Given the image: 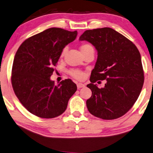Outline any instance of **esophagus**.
Masks as SVG:
<instances>
[{"label": "esophagus", "mask_w": 153, "mask_h": 153, "mask_svg": "<svg viewBox=\"0 0 153 153\" xmlns=\"http://www.w3.org/2000/svg\"><path fill=\"white\" fill-rule=\"evenodd\" d=\"M77 89H80V88H84L85 85L83 84V83H78L77 84Z\"/></svg>", "instance_id": "obj_1"}]
</instances>
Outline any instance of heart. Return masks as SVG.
Here are the masks:
<instances>
[{
    "mask_svg": "<svg viewBox=\"0 0 153 153\" xmlns=\"http://www.w3.org/2000/svg\"><path fill=\"white\" fill-rule=\"evenodd\" d=\"M80 50L82 53H83L89 50H94V48H93V46L90 44L84 43L81 45ZM66 52H67V48H64L61 52L60 56L62 58L65 56ZM69 74H70L71 77H73L74 78L79 79V80L83 79L85 77V73L83 72V71L79 70H70L69 71Z\"/></svg>",
    "mask_w": 153,
    "mask_h": 153,
    "instance_id": "heart-1",
    "label": "heart"
}]
</instances>
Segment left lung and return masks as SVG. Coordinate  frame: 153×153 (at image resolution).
<instances>
[{"instance_id":"obj_1","label":"left lung","mask_w":153,"mask_h":153,"mask_svg":"<svg viewBox=\"0 0 153 153\" xmlns=\"http://www.w3.org/2000/svg\"><path fill=\"white\" fill-rule=\"evenodd\" d=\"M94 45L97 59L87 87L92 91L86 101L91 115L105 120L124 115L138 99L144 83L141 58L132 42L111 28L88 30L79 37ZM106 79L104 88L93 83Z\"/></svg>"}]
</instances>
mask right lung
Instances as JSON below:
<instances>
[{
  "mask_svg": "<svg viewBox=\"0 0 153 153\" xmlns=\"http://www.w3.org/2000/svg\"><path fill=\"white\" fill-rule=\"evenodd\" d=\"M77 31L48 28L26 39L15 54L11 83L20 102L32 114L51 119L62 115L77 90L70 79L58 85L50 79L62 50L73 42Z\"/></svg>",
  "mask_w": 153,
  "mask_h": 153,
  "instance_id": "1",
  "label": "right lung"
}]
</instances>
